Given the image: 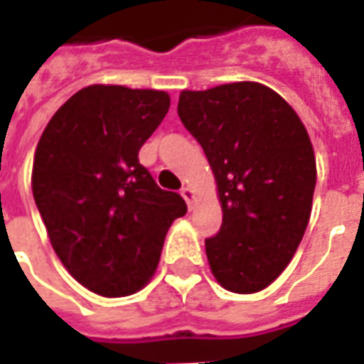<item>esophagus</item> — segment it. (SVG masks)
Segmentation results:
<instances>
[{"label": "esophagus", "instance_id": "obj_1", "mask_svg": "<svg viewBox=\"0 0 364 364\" xmlns=\"http://www.w3.org/2000/svg\"><path fill=\"white\" fill-rule=\"evenodd\" d=\"M181 197L187 200V205L189 208H193V198H195V191L191 189V187H183L181 189Z\"/></svg>", "mask_w": 364, "mask_h": 364}]
</instances>
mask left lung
Returning <instances> with one entry per match:
<instances>
[{
    "label": "left lung",
    "mask_w": 364,
    "mask_h": 364,
    "mask_svg": "<svg viewBox=\"0 0 364 364\" xmlns=\"http://www.w3.org/2000/svg\"><path fill=\"white\" fill-rule=\"evenodd\" d=\"M177 112L218 185L222 226L205 240L213 274L232 292L263 290L290 263L312 213L316 158L304 124L255 82L181 91Z\"/></svg>",
    "instance_id": "left-lung-1"
}]
</instances>
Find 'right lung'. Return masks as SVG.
<instances>
[{
	"label": "right lung",
	"instance_id": "right-lung-1",
	"mask_svg": "<svg viewBox=\"0 0 364 364\" xmlns=\"http://www.w3.org/2000/svg\"><path fill=\"white\" fill-rule=\"evenodd\" d=\"M167 111L166 91L90 85L60 107L36 146L33 195L52 247L101 296L142 289L171 222L187 213L138 159Z\"/></svg>",
	"mask_w": 364,
	"mask_h": 364
}]
</instances>
